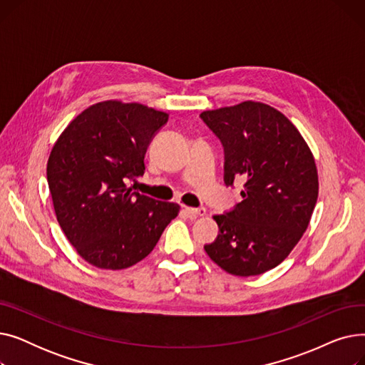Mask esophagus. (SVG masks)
<instances>
[{
	"label": "esophagus",
	"mask_w": 365,
	"mask_h": 365,
	"mask_svg": "<svg viewBox=\"0 0 365 365\" xmlns=\"http://www.w3.org/2000/svg\"><path fill=\"white\" fill-rule=\"evenodd\" d=\"M185 212L189 213L190 216H200V217H202V216H205L207 210L204 207H198V208H195V207H185Z\"/></svg>",
	"instance_id": "esophagus-1"
}]
</instances>
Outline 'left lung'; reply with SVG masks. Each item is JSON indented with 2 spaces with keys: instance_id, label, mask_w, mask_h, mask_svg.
<instances>
[{
  "instance_id": "left-lung-1",
  "label": "left lung",
  "mask_w": 365,
  "mask_h": 365,
  "mask_svg": "<svg viewBox=\"0 0 365 365\" xmlns=\"http://www.w3.org/2000/svg\"><path fill=\"white\" fill-rule=\"evenodd\" d=\"M201 118L225 148V183L245 182L232 212L213 216L219 235L204 250L231 275L264 274L292 253L311 222L315 158L296 125L266 103L247 101Z\"/></svg>"
}]
</instances>
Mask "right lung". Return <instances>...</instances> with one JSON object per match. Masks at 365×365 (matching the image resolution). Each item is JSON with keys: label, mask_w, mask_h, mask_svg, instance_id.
I'll list each match as a JSON object with an SVG mask.
<instances>
[{"label": "right lung", "mask_w": 365, "mask_h": 365, "mask_svg": "<svg viewBox=\"0 0 365 365\" xmlns=\"http://www.w3.org/2000/svg\"><path fill=\"white\" fill-rule=\"evenodd\" d=\"M168 113L142 103L105 101L84 109L56 140L47 180L68 241L99 269L120 271L145 259L180 205L131 192L145 173L149 142Z\"/></svg>", "instance_id": "right-lung-1"}]
</instances>
